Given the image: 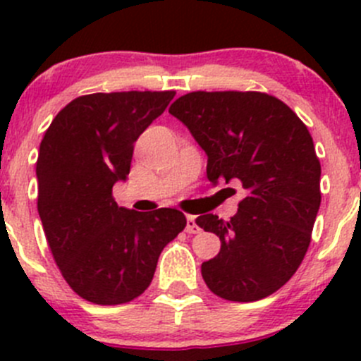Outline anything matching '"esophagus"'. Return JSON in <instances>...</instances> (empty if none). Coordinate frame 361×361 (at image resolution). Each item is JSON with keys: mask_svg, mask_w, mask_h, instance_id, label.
<instances>
[{"mask_svg": "<svg viewBox=\"0 0 361 361\" xmlns=\"http://www.w3.org/2000/svg\"><path fill=\"white\" fill-rule=\"evenodd\" d=\"M185 231H187L188 234H199V232H201V227H199L197 221H195V216H187V227H185Z\"/></svg>", "mask_w": 361, "mask_h": 361, "instance_id": "34e87169", "label": "esophagus"}]
</instances>
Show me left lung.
<instances>
[{"label": "left lung", "instance_id": "obj_1", "mask_svg": "<svg viewBox=\"0 0 361 361\" xmlns=\"http://www.w3.org/2000/svg\"><path fill=\"white\" fill-rule=\"evenodd\" d=\"M207 155V180L241 181L248 194L228 221L201 214L220 238L204 262L207 288L232 302H255L281 288L307 253L318 214L322 166L305 123L265 92H188L171 104Z\"/></svg>", "mask_w": 361, "mask_h": 361}]
</instances>
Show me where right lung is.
I'll use <instances>...</instances> for the list:
<instances>
[{"label":"right lung","instance_id":"obj_1","mask_svg":"<svg viewBox=\"0 0 361 361\" xmlns=\"http://www.w3.org/2000/svg\"><path fill=\"white\" fill-rule=\"evenodd\" d=\"M174 90L87 94L45 130L36 160L38 213L61 274L76 295L126 304L150 286L160 251L187 225L173 207H120L113 185L130 171L134 143Z\"/></svg>","mask_w":361,"mask_h":361}]
</instances>
